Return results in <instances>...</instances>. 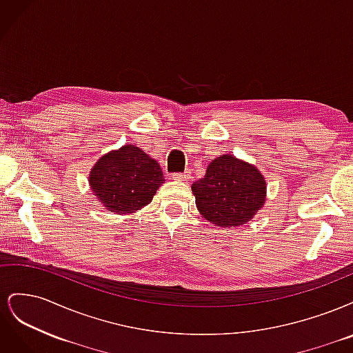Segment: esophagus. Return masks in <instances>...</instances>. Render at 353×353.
Wrapping results in <instances>:
<instances>
[{
  "instance_id": "obj_1",
  "label": "esophagus",
  "mask_w": 353,
  "mask_h": 353,
  "mask_svg": "<svg viewBox=\"0 0 353 353\" xmlns=\"http://www.w3.org/2000/svg\"><path fill=\"white\" fill-rule=\"evenodd\" d=\"M172 178L175 181H184V183H187V181H190V178H191V172L190 170H184V172H175V174H172Z\"/></svg>"
}]
</instances>
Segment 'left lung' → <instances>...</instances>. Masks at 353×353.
Wrapping results in <instances>:
<instances>
[{"label":"left lung","mask_w":353,"mask_h":353,"mask_svg":"<svg viewBox=\"0 0 353 353\" xmlns=\"http://www.w3.org/2000/svg\"><path fill=\"white\" fill-rule=\"evenodd\" d=\"M265 179L254 166L225 154L212 160L191 185L199 212L218 227L249 222L265 201Z\"/></svg>","instance_id":"8db88e82"}]
</instances>
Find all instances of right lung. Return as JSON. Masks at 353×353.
<instances>
[{
    "label": "right lung",
    "instance_id": "obj_1",
    "mask_svg": "<svg viewBox=\"0 0 353 353\" xmlns=\"http://www.w3.org/2000/svg\"><path fill=\"white\" fill-rule=\"evenodd\" d=\"M163 181L156 160L132 144L103 156L90 174L94 194L119 215L147 206Z\"/></svg>",
    "mask_w": 353,
    "mask_h": 353
}]
</instances>
